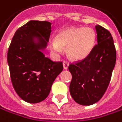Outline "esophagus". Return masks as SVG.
Returning <instances> with one entry per match:
<instances>
[{"label": "esophagus", "mask_w": 122, "mask_h": 122, "mask_svg": "<svg viewBox=\"0 0 122 122\" xmlns=\"http://www.w3.org/2000/svg\"><path fill=\"white\" fill-rule=\"evenodd\" d=\"M63 66H64V68L65 69H67L68 66H69V62L66 61H63Z\"/></svg>", "instance_id": "esophagus-1"}]
</instances>
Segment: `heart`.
Listing matches in <instances>:
<instances>
[{"label":"heart","instance_id":"heart-1","mask_svg":"<svg viewBox=\"0 0 122 122\" xmlns=\"http://www.w3.org/2000/svg\"><path fill=\"white\" fill-rule=\"evenodd\" d=\"M96 34L88 28H73L64 30L58 35L56 41L51 43V49L56 53L62 52V47H68V53L73 58L86 57L94 47Z\"/></svg>","mask_w":122,"mask_h":122}]
</instances>
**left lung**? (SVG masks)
<instances>
[{"label":"left lung","mask_w":122,"mask_h":122,"mask_svg":"<svg viewBox=\"0 0 122 122\" xmlns=\"http://www.w3.org/2000/svg\"><path fill=\"white\" fill-rule=\"evenodd\" d=\"M97 43L88 55L69 65L72 78L69 92L78 104L91 105L99 101L110 83L116 61V50L108 30L96 25Z\"/></svg>","instance_id":"obj_1"}]
</instances>
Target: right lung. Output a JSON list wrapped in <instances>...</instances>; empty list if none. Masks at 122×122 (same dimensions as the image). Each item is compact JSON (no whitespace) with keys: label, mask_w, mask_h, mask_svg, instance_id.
Here are the masks:
<instances>
[{"label":"right lung","mask_w":122,"mask_h":122,"mask_svg":"<svg viewBox=\"0 0 122 122\" xmlns=\"http://www.w3.org/2000/svg\"><path fill=\"white\" fill-rule=\"evenodd\" d=\"M50 29V22L30 20L17 30L8 50L12 86L21 99L29 103L46 99L64 68L61 61H53L40 50L49 41ZM34 36L40 39L39 46L32 41Z\"/></svg>","instance_id":"add662e5"}]
</instances>
